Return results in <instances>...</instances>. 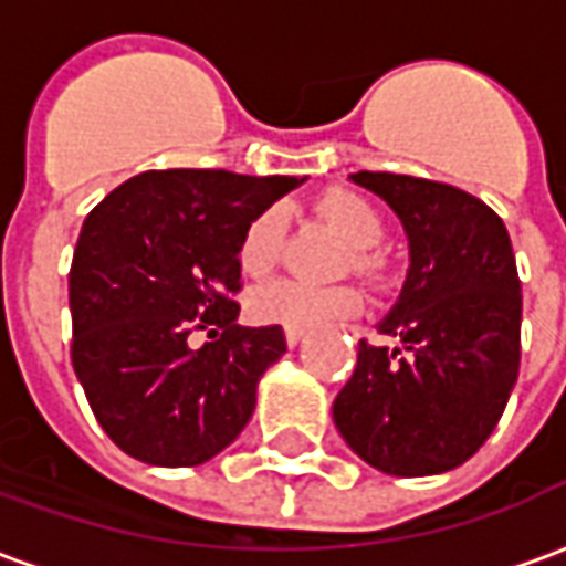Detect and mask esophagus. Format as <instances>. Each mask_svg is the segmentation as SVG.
<instances>
[{"label":"esophagus","instance_id":"obj_1","mask_svg":"<svg viewBox=\"0 0 566 566\" xmlns=\"http://www.w3.org/2000/svg\"><path fill=\"white\" fill-rule=\"evenodd\" d=\"M284 339H287V345H291V348H296V345H300V339H303V333H300V331H284Z\"/></svg>","mask_w":566,"mask_h":566}]
</instances>
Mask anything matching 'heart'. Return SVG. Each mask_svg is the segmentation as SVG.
Segmentation results:
<instances>
[{"mask_svg":"<svg viewBox=\"0 0 566 566\" xmlns=\"http://www.w3.org/2000/svg\"><path fill=\"white\" fill-rule=\"evenodd\" d=\"M321 214L348 239V245H355V270L379 279L385 270V260L376 254V245L385 239V218L381 211L360 193L352 190H331L318 202ZM284 230H287V211L284 206H270L258 211L245 233L239 239V270L248 279H263L266 272L282 258ZM360 308V294L352 284H336V287H315V284L282 282L263 284L248 296V315L258 324H275L284 331H318L333 321L352 318Z\"/></svg>","mask_w":566,"mask_h":566,"instance_id":"obj_1","label":"heart"}]
</instances>
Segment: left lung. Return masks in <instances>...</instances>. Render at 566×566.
<instances>
[{"instance_id":"obj_1","label":"left lung","mask_w":566,"mask_h":566,"mask_svg":"<svg viewBox=\"0 0 566 566\" xmlns=\"http://www.w3.org/2000/svg\"><path fill=\"white\" fill-rule=\"evenodd\" d=\"M409 239V272L379 333L357 345L333 421L360 461L437 475L470 461L497 427L522 360V282L506 227L482 199L394 172H355Z\"/></svg>"}]
</instances>
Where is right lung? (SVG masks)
Returning a JSON list of instances; mask_svg holds the SVG:
<instances>
[{
    "mask_svg": "<svg viewBox=\"0 0 566 566\" xmlns=\"http://www.w3.org/2000/svg\"><path fill=\"white\" fill-rule=\"evenodd\" d=\"M306 178L223 169L142 172L84 218L72 272V367L117 449L197 467L254 416L282 327H239V239ZM210 333L202 349L189 343Z\"/></svg>",
    "mask_w": 566,
    "mask_h": 566,
    "instance_id": "1",
    "label": "right lung"
}]
</instances>
